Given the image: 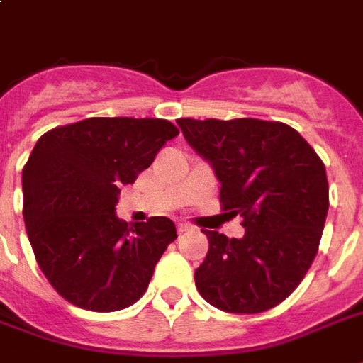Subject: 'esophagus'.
I'll return each instance as SVG.
<instances>
[{
    "label": "esophagus",
    "instance_id": "esophagus-1",
    "mask_svg": "<svg viewBox=\"0 0 363 363\" xmlns=\"http://www.w3.org/2000/svg\"><path fill=\"white\" fill-rule=\"evenodd\" d=\"M177 230H179V233H184V232H192L194 228L190 226V224H179V226H177Z\"/></svg>",
    "mask_w": 363,
    "mask_h": 363
}]
</instances>
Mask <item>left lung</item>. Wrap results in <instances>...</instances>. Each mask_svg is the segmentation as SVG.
I'll return each mask as SVG.
<instances>
[{
	"label": "left lung",
	"instance_id": "8db88e82",
	"mask_svg": "<svg viewBox=\"0 0 363 363\" xmlns=\"http://www.w3.org/2000/svg\"><path fill=\"white\" fill-rule=\"evenodd\" d=\"M179 128L220 182V201L242 216L245 235L205 232L209 252L196 269L207 303L256 315L290 296L318 250L330 198L326 167L298 131L256 118L194 121Z\"/></svg>",
	"mask_w": 363,
	"mask_h": 363
}]
</instances>
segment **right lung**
I'll return each instance as SVG.
<instances>
[{
	"label": "right lung",
	"mask_w": 363,
	"mask_h": 363,
	"mask_svg": "<svg viewBox=\"0 0 363 363\" xmlns=\"http://www.w3.org/2000/svg\"><path fill=\"white\" fill-rule=\"evenodd\" d=\"M179 130L160 118H86L47 131L22 171L24 222L54 290L81 309L135 303L177 228L167 216L131 224L116 216L133 184Z\"/></svg>",
	"instance_id": "obj_1"
}]
</instances>
